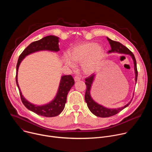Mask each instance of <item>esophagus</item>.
<instances>
[{
	"label": "esophagus",
	"instance_id": "obj_1",
	"mask_svg": "<svg viewBox=\"0 0 152 152\" xmlns=\"http://www.w3.org/2000/svg\"><path fill=\"white\" fill-rule=\"evenodd\" d=\"M74 79H75V82H76V81H79V80H80V78L79 76H76L74 77Z\"/></svg>",
	"mask_w": 152,
	"mask_h": 152
}]
</instances>
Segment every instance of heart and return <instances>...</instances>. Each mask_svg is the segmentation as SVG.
<instances>
[{
  "label": "heart",
  "instance_id": "heart-1",
  "mask_svg": "<svg viewBox=\"0 0 152 152\" xmlns=\"http://www.w3.org/2000/svg\"><path fill=\"white\" fill-rule=\"evenodd\" d=\"M103 53V48L95 42H89L78 45L69 52V57L64 56V62L66 66L75 68L72 63H81L83 72L92 73L97 68Z\"/></svg>",
  "mask_w": 152,
  "mask_h": 152
}]
</instances>
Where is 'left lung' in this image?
<instances>
[{"label": "left lung", "mask_w": 152, "mask_h": 152, "mask_svg": "<svg viewBox=\"0 0 152 152\" xmlns=\"http://www.w3.org/2000/svg\"><path fill=\"white\" fill-rule=\"evenodd\" d=\"M107 39L108 40V41H109L110 45L111 48V49L108 51V52L109 53L117 52L122 54H127V55H129L132 57L134 61V69H135V81L137 82V77H138V71H137V67L136 59L133 53L129 49H127L126 47H125L124 45H123L121 43L118 41H113L109 38H107ZM94 77H95V75L92 74L89 77L85 79V84L86 85V89L85 95V102L86 103H87V106L89 108V110L93 114H94L97 117H109L111 116H113L118 114L121 111H122L126 107L129 106V104L131 103V101L132 100V99L131 100V102H129L127 104H126L123 107L117 108V109H109V108H106L98 104L96 102H94L93 99L91 98L90 95V90H91V87L93 82L94 80Z\"/></svg>", "instance_id": "left-lung-1"}]
</instances>
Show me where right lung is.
Wrapping results in <instances>:
<instances>
[{
	"mask_svg": "<svg viewBox=\"0 0 152 152\" xmlns=\"http://www.w3.org/2000/svg\"><path fill=\"white\" fill-rule=\"evenodd\" d=\"M59 38L54 35H49L42 39L32 42L19 56L16 66V83L20 92L21 100L28 109L35 114L46 117H56L63 111L67 102V94L75 84V80L71 75H64L61 77L59 88L55 99L49 103L38 106L34 104L25 99L21 94L17 81V73L20 64L26 56L40 50H50L58 52L59 48Z\"/></svg>",
	"mask_w": 152,
	"mask_h": 152,
	"instance_id": "right-lung-1",
	"label": "right lung"
}]
</instances>
